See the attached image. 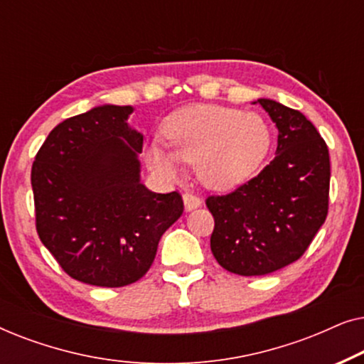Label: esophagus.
I'll list each match as a JSON object with an SVG mask.
<instances>
[{
  "label": "esophagus",
  "instance_id": "esophagus-1",
  "mask_svg": "<svg viewBox=\"0 0 364 364\" xmlns=\"http://www.w3.org/2000/svg\"><path fill=\"white\" fill-rule=\"evenodd\" d=\"M200 205H202L200 197H197L196 193H192V192L183 193V207H186V212L196 210V208H198Z\"/></svg>",
  "mask_w": 364,
  "mask_h": 364
}]
</instances>
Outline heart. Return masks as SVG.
Segmentation results:
<instances>
[{"instance_id":"heart-1","label":"heart","mask_w":364,"mask_h":364,"mask_svg":"<svg viewBox=\"0 0 364 364\" xmlns=\"http://www.w3.org/2000/svg\"><path fill=\"white\" fill-rule=\"evenodd\" d=\"M168 146L151 141L146 161L159 176L173 181L182 164H196L197 176L213 188L235 187L265 161L272 131L260 114L222 106H191L173 112L164 126Z\"/></svg>"}]
</instances>
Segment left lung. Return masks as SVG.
Masks as SVG:
<instances>
[{
  "mask_svg": "<svg viewBox=\"0 0 364 364\" xmlns=\"http://www.w3.org/2000/svg\"><path fill=\"white\" fill-rule=\"evenodd\" d=\"M257 102L278 129L275 159L235 192L207 198L213 257L242 277L298 260L325 223L330 193V154L316 127L273 99Z\"/></svg>",
  "mask_w": 364,
  "mask_h": 364,
  "instance_id": "8db88e82",
  "label": "left lung"
}]
</instances>
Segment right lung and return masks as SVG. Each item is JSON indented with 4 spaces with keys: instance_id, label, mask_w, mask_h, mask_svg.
Here are the masks:
<instances>
[{
    "instance_id": "add662e5",
    "label": "right lung",
    "mask_w": 364,
    "mask_h": 364,
    "mask_svg": "<svg viewBox=\"0 0 364 364\" xmlns=\"http://www.w3.org/2000/svg\"><path fill=\"white\" fill-rule=\"evenodd\" d=\"M132 112L104 104L66 119L33 164L38 235L63 270L87 285L142 278L183 212L177 192L156 193L141 182L144 136L129 126Z\"/></svg>"
}]
</instances>
